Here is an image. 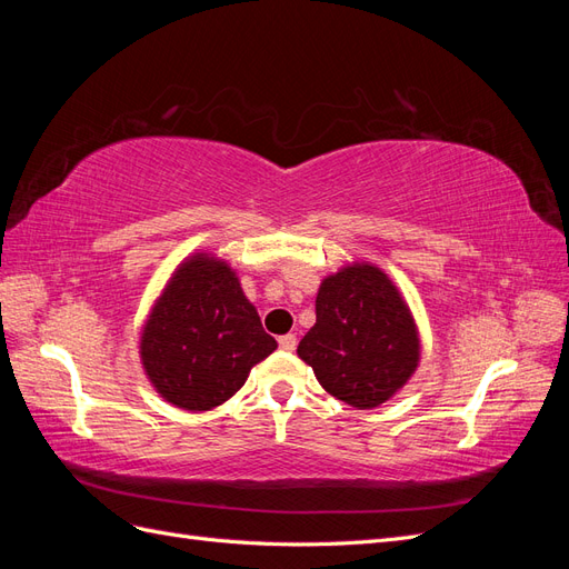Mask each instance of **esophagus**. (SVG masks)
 <instances>
[{
  "instance_id": "34e87169",
  "label": "esophagus",
  "mask_w": 569,
  "mask_h": 569,
  "mask_svg": "<svg viewBox=\"0 0 569 569\" xmlns=\"http://www.w3.org/2000/svg\"><path fill=\"white\" fill-rule=\"evenodd\" d=\"M278 343H280L282 351H295L297 349V335H282L278 339Z\"/></svg>"
}]
</instances>
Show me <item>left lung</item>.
Masks as SVG:
<instances>
[{
  "label": "left lung",
  "mask_w": 569,
  "mask_h": 569,
  "mask_svg": "<svg viewBox=\"0 0 569 569\" xmlns=\"http://www.w3.org/2000/svg\"><path fill=\"white\" fill-rule=\"evenodd\" d=\"M297 353L327 393L368 410L389 401L416 372L420 335L387 274L370 263H353L322 280L316 325Z\"/></svg>",
  "instance_id": "left-lung-1"
}]
</instances>
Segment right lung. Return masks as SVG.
Returning <instances> with one entry per match:
<instances>
[{
	"instance_id": "add662e5",
	"label": "right lung",
	"mask_w": 569,
	"mask_h": 569,
	"mask_svg": "<svg viewBox=\"0 0 569 569\" xmlns=\"http://www.w3.org/2000/svg\"><path fill=\"white\" fill-rule=\"evenodd\" d=\"M274 349L234 270L209 253L184 258L142 327L149 382L182 410H211L234 396Z\"/></svg>"
}]
</instances>
